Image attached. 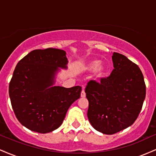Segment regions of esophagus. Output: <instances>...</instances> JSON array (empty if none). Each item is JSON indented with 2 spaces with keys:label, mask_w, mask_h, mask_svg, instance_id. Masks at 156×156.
Listing matches in <instances>:
<instances>
[{
  "label": "esophagus",
  "mask_w": 156,
  "mask_h": 156,
  "mask_svg": "<svg viewBox=\"0 0 156 156\" xmlns=\"http://www.w3.org/2000/svg\"><path fill=\"white\" fill-rule=\"evenodd\" d=\"M80 96H81V98H85L86 97V93H85V91H84V89L81 91V93H80Z\"/></svg>",
  "instance_id": "34e87169"
}]
</instances>
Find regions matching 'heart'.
Instances as JSON below:
<instances>
[{"mask_svg":"<svg viewBox=\"0 0 156 156\" xmlns=\"http://www.w3.org/2000/svg\"><path fill=\"white\" fill-rule=\"evenodd\" d=\"M99 64L100 62L98 60L91 61V62H88V63H87L83 66V69L84 71H87V72H93V71H94L96 78H103L106 74L107 69L103 64H100V65Z\"/></svg>","mask_w":156,"mask_h":156,"instance_id":"b5f03b06","label":"heart"}]
</instances>
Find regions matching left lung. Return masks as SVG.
I'll list each match as a JSON object with an SVG mask.
<instances>
[{"label": "left lung", "mask_w": 156, "mask_h": 156, "mask_svg": "<svg viewBox=\"0 0 156 156\" xmlns=\"http://www.w3.org/2000/svg\"><path fill=\"white\" fill-rule=\"evenodd\" d=\"M114 69L100 83L91 80L85 89L88 119L94 129L112 135L133 124L145 99L146 85L140 68L114 52Z\"/></svg>", "instance_id": "8db88e82"}]
</instances>
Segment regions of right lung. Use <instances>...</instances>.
<instances>
[{"mask_svg": "<svg viewBox=\"0 0 156 156\" xmlns=\"http://www.w3.org/2000/svg\"><path fill=\"white\" fill-rule=\"evenodd\" d=\"M67 62L65 51L50 48L32 51L17 63L9 93L16 117L28 129L40 133L57 129L80 98V86L53 87L58 67L66 69Z\"/></svg>", "mask_w": 156, "mask_h": 156, "instance_id": "obj_1", "label": "right lung"}]
</instances>
